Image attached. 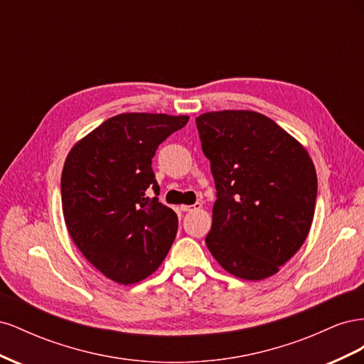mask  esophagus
Listing matches in <instances>:
<instances>
[{"label":"esophagus","instance_id":"esophagus-1","mask_svg":"<svg viewBox=\"0 0 364 364\" xmlns=\"http://www.w3.org/2000/svg\"><path fill=\"white\" fill-rule=\"evenodd\" d=\"M202 208V203H199V202H197V203H194V205H183V206H181V209H182V211H185V213H193V211H199V209Z\"/></svg>","mask_w":364,"mask_h":364}]
</instances>
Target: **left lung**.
<instances>
[{
    "mask_svg": "<svg viewBox=\"0 0 364 364\" xmlns=\"http://www.w3.org/2000/svg\"><path fill=\"white\" fill-rule=\"evenodd\" d=\"M196 124L217 190L206 246L234 277L269 278L310 232L314 164L299 142L258 112H208Z\"/></svg>",
    "mask_w": 364,
    "mask_h": 364,
    "instance_id": "left-lung-1",
    "label": "left lung"
}]
</instances>
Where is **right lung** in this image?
<instances>
[{
    "instance_id": "obj_1",
    "label": "right lung",
    "mask_w": 364,
    "mask_h": 364,
    "mask_svg": "<svg viewBox=\"0 0 364 364\" xmlns=\"http://www.w3.org/2000/svg\"><path fill=\"white\" fill-rule=\"evenodd\" d=\"M186 115L119 114L80 139L65 161L60 193L68 232L92 266L118 284L155 272L178 232V215L158 200L151 159ZM153 191L155 198H149Z\"/></svg>"
}]
</instances>
